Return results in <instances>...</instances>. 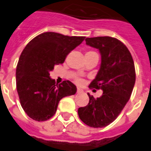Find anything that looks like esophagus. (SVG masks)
I'll use <instances>...</instances> for the list:
<instances>
[{"mask_svg":"<svg viewBox=\"0 0 151 151\" xmlns=\"http://www.w3.org/2000/svg\"><path fill=\"white\" fill-rule=\"evenodd\" d=\"M77 92H78V93H81V92H83V90L78 88V89H77Z\"/></svg>","mask_w":151,"mask_h":151,"instance_id":"esophagus-1","label":"esophagus"}]
</instances>
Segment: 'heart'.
I'll return each mask as SVG.
<instances>
[{
  "mask_svg": "<svg viewBox=\"0 0 151 151\" xmlns=\"http://www.w3.org/2000/svg\"><path fill=\"white\" fill-rule=\"evenodd\" d=\"M86 54H96V53L95 52H93V51H89V52H88ZM81 81H81V79H80V78H76V82L78 83V84L81 83Z\"/></svg>",
  "mask_w": 151,
  "mask_h": 151,
  "instance_id": "b5f03b06",
  "label": "heart"
}]
</instances>
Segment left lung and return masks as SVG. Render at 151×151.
I'll use <instances>...</instances> for the list:
<instances>
[{"label":"left lung","mask_w":151,"mask_h":151,"mask_svg":"<svg viewBox=\"0 0 151 151\" xmlns=\"http://www.w3.org/2000/svg\"><path fill=\"white\" fill-rule=\"evenodd\" d=\"M85 41L101 54L100 68L89 88L103 92L96 99L88 93L89 103L78 108V115L88 126L103 128L117 118L130 99L136 82L135 65L128 48L118 39L96 37Z\"/></svg>","instance_id":"8db88e82"}]
</instances>
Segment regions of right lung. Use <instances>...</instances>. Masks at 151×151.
<instances>
[{"mask_svg": "<svg viewBox=\"0 0 151 151\" xmlns=\"http://www.w3.org/2000/svg\"><path fill=\"white\" fill-rule=\"evenodd\" d=\"M84 39L45 32L25 47L16 66V88L20 104L30 118L37 122L50 119L60 99L75 94L77 88L73 83L63 81L57 85L50 78V71L63 63L66 55Z\"/></svg>", "mask_w": 151, "mask_h": 151, "instance_id": "add662e5", "label": "right lung"}]
</instances>
